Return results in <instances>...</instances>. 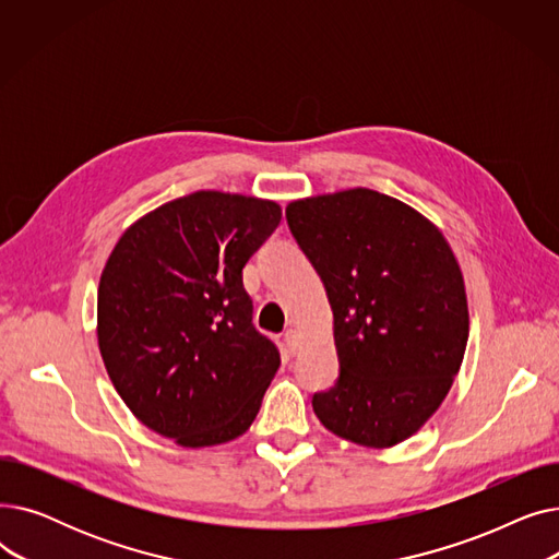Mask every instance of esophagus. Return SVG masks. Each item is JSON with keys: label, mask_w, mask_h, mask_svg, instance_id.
Listing matches in <instances>:
<instances>
[{"label": "esophagus", "mask_w": 559, "mask_h": 559, "mask_svg": "<svg viewBox=\"0 0 559 559\" xmlns=\"http://www.w3.org/2000/svg\"><path fill=\"white\" fill-rule=\"evenodd\" d=\"M283 340H285V344H287V348L292 350V354H297V350L301 348V335H299L297 329H287Z\"/></svg>", "instance_id": "obj_1"}]
</instances>
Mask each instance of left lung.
Segmentation results:
<instances>
[{
    "mask_svg": "<svg viewBox=\"0 0 559 559\" xmlns=\"http://www.w3.org/2000/svg\"><path fill=\"white\" fill-rule=\"evenodd\" d=\"M285 217L333 308L340 376L312 396L314 415L354 444L394 447L435 415L460 371V264L430 219L376 190L292 201Z\"/></svg>",
    "mask_w": 559,
    "mask_h": 559,
    "instance_id": "1",
    "label": "left lung"
}]
</instances>
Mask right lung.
<instances>
[{"instance_id": "add662e5", "label": "right lung", "mask_w": 559, "mask_h": 559, "mask_svg": "<svg viewBox=\"0 0 559 559\" xmlns=\"http://www.w3.org/2000/svg\"><path fill=\"white\" fill-rule=\"evenodd\" d=\"M281 222L276 201L199 190L131 224L106 260L97 340L117 394L154 432L215 447L253 424L278 371L251 324L247 260Z\"/></svg>"}]
</instances>
